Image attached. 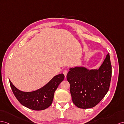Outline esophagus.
Wrapping results in <instances>:
<instances>
[{
	"label": "esophagus",
	"mask_w": 124,
	"mask_h": 124,
	"mask_svg": "<svg viewBox=\"0 0 124 124\" xmlns=\"http://www.w3.org/2000/svg\"><path fill=\"white\" fill-rule=\"evenodd\" d=\"M67 73H68V71L66 70H66H64V71H63V74H64V75H65V77H66V76H67Z\"/></svg>",
	"instance_id": "obj_1"
}]
</instances>
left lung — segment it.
Wrapping results in <instances>:
<instances>
[{
	"label": "left lung",
	"instance_id": "left-lung-1",
	"mask_svg": "<svg viewBox=\"0 0 124 124\" xmlns=\"http://www.w3.org/2000/svg\"><path fill=\"white\" fill-rule=\"evenodd\" d=\"M111 77V65L108 54L98 69L82 66L69 68L67 79L73 103L78 108L95 107L107 93Z\"/></svg>",
	"mask_w": 124,
	"mask_h": 124
}]
</instances>
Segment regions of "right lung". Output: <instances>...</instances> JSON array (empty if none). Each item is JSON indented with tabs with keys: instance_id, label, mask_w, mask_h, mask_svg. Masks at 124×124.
<instances>
[{
	"instance_id": "right-lung-1",
	"label": "right lung",
	"mask_w": 124,
	"mask_h": 124,
	"mask_svg": "<svg viewBox=\"0 0 124 124\" xmlns=\"http://www.w3.org/2000/svg\"><path fill=\"white\" fill-rule=\"evenodd\" d=\"M64 77L63 74L57 75L43 87L31 92L21 91L10 80L9 83L14 95L21 104L32 110H41L46 109L52 104L55 90L64 80Z\"/></svg>"
}]
</instances>
